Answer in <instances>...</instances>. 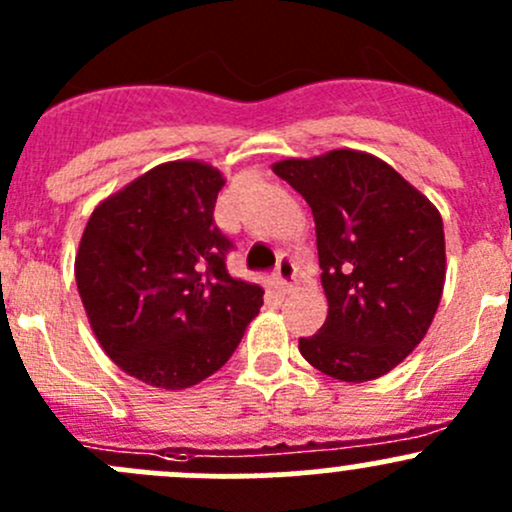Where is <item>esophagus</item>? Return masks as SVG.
Returning a JSON list of instances; mask_svg holds the SVG:
<instances>
[{
	"mask_svg": "<svg viewBox=\"0 0 512 512\" xmlns=\"http://www.w3.org/2000/svg\"><path fill=\"white\" fill-rule=\"evenodd\" d=\"M275 277H277V282H280V287L285 289V292L289 287H292L294 277H297V265H294L292 257H282L280 265H277V270H275Z\"/></svg>",
	"mask_w": 512,
	"mask_h": 512,
	"instance_id": "obj_1",
	"label": "esophagus"
}]
</instances>
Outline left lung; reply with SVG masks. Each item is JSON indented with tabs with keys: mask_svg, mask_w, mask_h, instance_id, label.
Instances as JSON below:
<instances>
[{
	"mask_svg": "<svg viewBox=\"0 0 512 512\" xmlns=\"http://www.w3.org/2000/svg\"><path fill=\"white\" fill-rule=\"evenodd\" d=\"M312 208L329 314L299 352L339 381L389 374L426 337L446 282L443 220L389 163L329 151L272 165Z\"/></svg>",
	"mask_w": 512,
	"mask_h": 512,
	"instance_id": "1",
	"label": "left lung"
}]
</instances>
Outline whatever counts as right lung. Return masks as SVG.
<instances>
[{
  "instance_id": "right-lung-1",
  "label": "right lung",
  "mask_w": 512,
  "mask_h": 512,
  "mask_svg": "<svg viewBox=\"0 0 512 512\" xmlns=\"http://www.w3.org/2000/svg\"><path fill=\"white\" fill-rule=\"evenodd\" d=\"M225 178L173 160L91 213L76 287L103 352L158 389H188L220 369L257 317L265 289L227 272L232 240L213 220Z\"/></svg>"
}]
</instances>
